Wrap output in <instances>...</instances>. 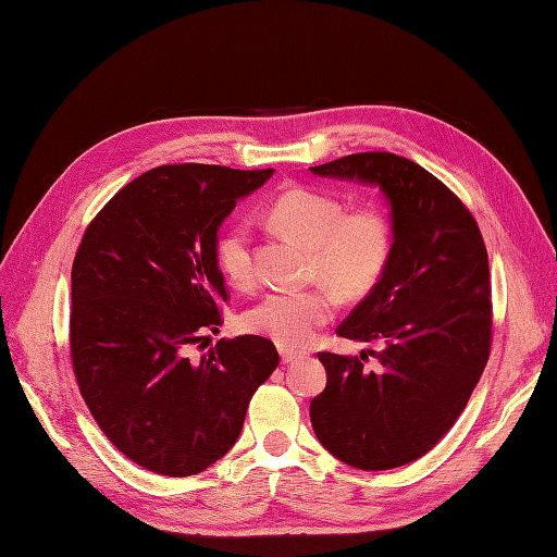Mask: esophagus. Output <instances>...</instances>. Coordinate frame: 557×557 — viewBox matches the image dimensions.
Wrapping results in <instances>:
<instances>
[{
  "label": "esophagus",
  "mask_w": 557,
  "mask_h": 557,
  "mask_svg": "<svg viewBox=\"0 0 557 557\" xmlns=\"http://www.w3.org/2000/svg\"><path fill=\"white\" fill-rule=\"evenodd\" d=\"M301 358H305V356H301V352H295V350H288V348H281V362H283V364L301 360Z\"/></svg>",
  "instance_id": "34e87169"
}]
</instances>
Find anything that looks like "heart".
<instances>
[{
    "mask_svg": "<svg viewBox=\"0 0 557 557\" xmlns=\"http://www.w3.org/2000/svg\"><path fill=\"white\" fill-rule=\"evenodd\" d=\"M269 215L278 230L311 248V278L325 281L346 299L372 293L391 264L393 230L376 209L344 213L342 201L327 193L293 188L276 197ZM215 258L234 285H248L256 274L250 230L230 227L218 242ZM334 307L336 297L325 285L272 293L248 311L246 327L281 348H301L332 318Z\"/></svg>",
    "mask_w": 557,
    "mask_h": 557,
    "instance_id": "b5f03b06",
    "label": "heart"
}]
</instances>
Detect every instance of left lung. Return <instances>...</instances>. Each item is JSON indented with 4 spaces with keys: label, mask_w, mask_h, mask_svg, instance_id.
Instances as JSON below:
<instances>
[{
    "label": "left lung",
    "mask_w": 557,
    "mask_h": 557,
    "mask_svg": "<svg viewBox=\"0 0 557 557\" xmlns=\"http://www.w3.org/2000/svg\"><path fill=\"white\" fill-rule=\"evenodd\" d=\"M315 176L379 188L391 209L393 256L383 278L336 334L381 344L356 356L320 352L325 391L311 425L336 460L383 471L425 455L467 407L491 352V267L479 225L423 166L395 153H356ZM380 360L374 373L366 352Z\"/></svg>",
    "instance_id": "obj_1"
}]
</instances>
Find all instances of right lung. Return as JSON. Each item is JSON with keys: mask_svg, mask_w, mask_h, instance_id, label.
Returning <instances> with one entry per match:
<instances>
[{"mask_svg": "<svg viewBox=\"0 0 557 557\" xmlns=\"http://www.w3.org/2000/svg\"><path fill=\"white\" fill-rule=\"evenodd\" d=\"M274 170L164 164L127 183L88 225L72 267V364L97 425L132 462L193 476L239 440L252 393L278 364L256 334L218 332L227 299L218 230Z\"/></svg>", "mask_w": 557, "mask_h": 557, "instance_id": "1", "label": "right lung"}]
</instances>
